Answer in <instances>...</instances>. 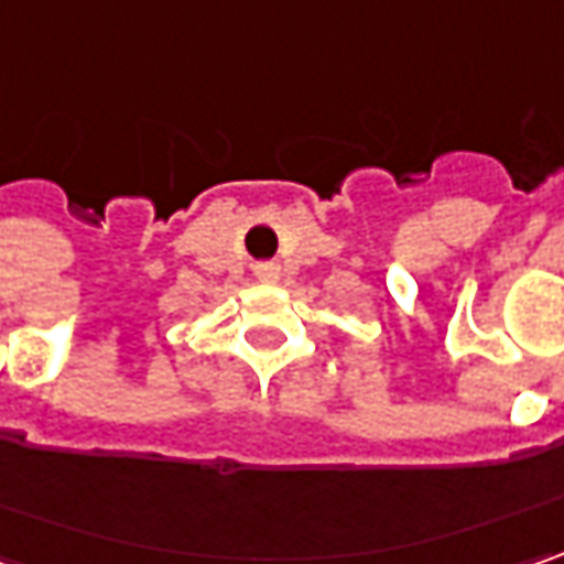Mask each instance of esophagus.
I'll use <instances>...</instances> for the list:
<instances>
[{"label":"esophagus","instance_id":"esophagus-1","mask_svg":"<svg viewBox=\"0 0 564 564\" xmlns=\"http://www.w3.org/2000/svg\"><path fill=\"white\" fill-rule=\"evenodd\" d=\"M256 271H258V278H264V281L278 278V264H274V261H264V264H258Z\"/></svg>","mask_w":564,"mask_h":564}]
</instances>
